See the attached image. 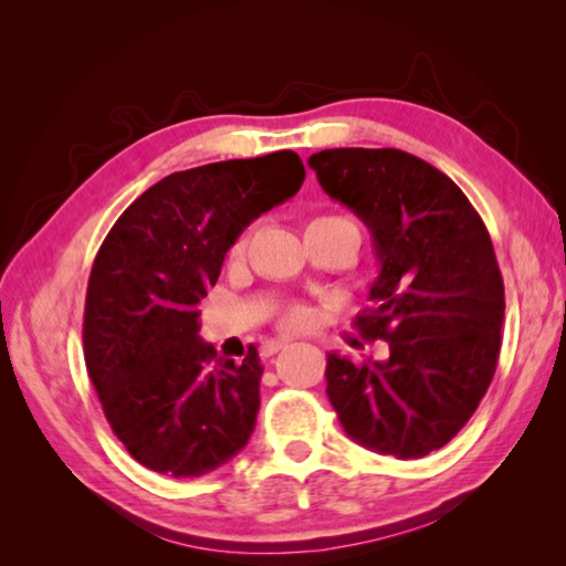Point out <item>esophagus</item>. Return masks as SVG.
I'll list each match as a JSON object with an SVG mask.
<instances>
[{
	"label": "esophagus",
	"mask_w": 566,
	"mask_h": 566,
	"mask_svg": "<svg viewBox=\"0 0 566 566\" xmlns=\"http://www.w3.org/2000/svg\"><path fill=\"white\" fill-rule=\"evenodd\" d=\"M286 344H290L286 339H270V342L264 344V354H266V357H272V354H276L280 349H284Z\"/></svg>",
	"instance_id": "esophagus-1"
}]
</instances>
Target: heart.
I'll list each match as a JSON object with an SVG mask.
<instances>
[{"instance_id": "heart-1", "label": "heart", "mask_w": 566, "mask_h": 566, "mask_svg": "<svg viewBox=\"0 0 566 566\" xmlns=\"http://www.w3.org/2000/svg\"><path fill=\"white\" fill-rule=\"evenodd\" d=\"M317 224H352V222H347L344 217H317L310 222V227H317ZM306 324H310V312H306L304 306H292V310L284 314V327L302 329Z\"/></svg>"}]
</instances>
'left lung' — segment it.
I'll return each mask as SVG.
<instances>
[{
  "instance_id": "obj_1",
  "label": "left lung",
  "mask_w": 566,
  "mask_h": 566,
  "mask_svg": "<svg viewBox=\"0 0 566 566\" xmlns=\"http://www.w3.org/2000/svg\"><path fill=\"white\" fill-rule=\"evenodd\" d=\"M322 189L375 237L379 276L357 329L385 361L327 357V397L354 442L419 459L442 449L490 389L504 282L490 232L444 171L401 149H324Z\"/></svg>"
}]
</instances>
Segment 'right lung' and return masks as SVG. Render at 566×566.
I'll return each instance as SVG.
<instances>
[{
    "mask_svg": "<svg viewBox=\"0 0 566 566\" xmlns=\"http://www.w3.org/2000/svg\"><path fill=\"white\" fill-rule=\"evenodd\" d=\"M290 149L157 181L109 229L84 304V361L112 432L151 472L202 476L242 452L260 411V354L242 364L199 339L224 254L300 191Z\"/></svg>",
    "mask_w": 566,
    "mask_h": 566,
    "instance_id": "1",
    "label": "right lung"
}]
</instances>
